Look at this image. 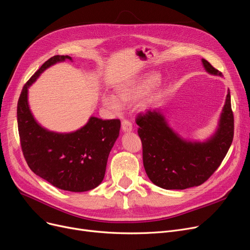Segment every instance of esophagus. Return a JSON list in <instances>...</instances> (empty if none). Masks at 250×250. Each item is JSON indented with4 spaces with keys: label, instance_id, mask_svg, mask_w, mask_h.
<instances>
[{
    "label": "esophagus",
    "instance_id": "obj_1",
    "mask_svg": "<svg viewBox=\"0 0 250 250\" xmlns=\"http://www.w3.org/2000/svg\"><path fill=\"white\" fill-rule=\"evenodd\" d=\"M122 128L125 133L131 132L133 129V125L131 122L127 121V119H124V121L122 122Z\"/></svg>",
    "mask_w": 250,
    "mask_h": 250
}]
</instances>
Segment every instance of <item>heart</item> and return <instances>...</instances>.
<instances>
[{
	"label": "heart",
	"instance_id": "b5f03b06",
	"mask_svg": "<svg viewBox=\"0 0 250 250\" xmlns=\"http://www.w3.org/2000/svg\"><path fill=\"white\" fill-rule=\"evenodd\" d=\"M158 80L156 73H150L138 80H134L119 84L115 89L114 95H103L102 103L112 112H119L122 110V104L135 103L142 99L148 94Z\"/></svg>",
	"mask_w": 250,
	"mask_h": 250
}]
</instances>
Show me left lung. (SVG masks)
Segmentation results:
<instances>
[{"label": "left lung", "mask_w": 250, "mask_h": 250, "mask_svg": "<svg viewBox=\"0 0 250 250\" xmlns=\"http://www.w3.org/2000/svg\"><path fill=\"white\" fill-rule=\"evenodd\" d=\"M205 70L222 75L202 59ZM142 141L143 165L150 181L167 190H184L199 186L221 166L234 137V115L228 90L216 132L205 142L182 139L167 125L159 111L148 110L136 118Z\"/></svg>", "instance_id": "1"}]
</instances>
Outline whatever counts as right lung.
I'll use <instances>...</instances> for the list:
<instances>
[{"label":"right lung","mask_w":250,"mask_h":250,"mask_svg":"<svg viewBox=\"0 0 250 250\" xmlns=\"http://www.w3.org/2000/svg\"><path fill=\"white\" fill-rule=\"evenodd\" d=\"M65 59L71 57L53 56L24 84L17 104L18 132L24 158L37 176L61 190L84 192L103 181L121 121L92 116L82 128L68 134L50 132L37 123L28 106V88L45 69Z\"/></svg>","instance_id":"add662e5"}]
</instances>
